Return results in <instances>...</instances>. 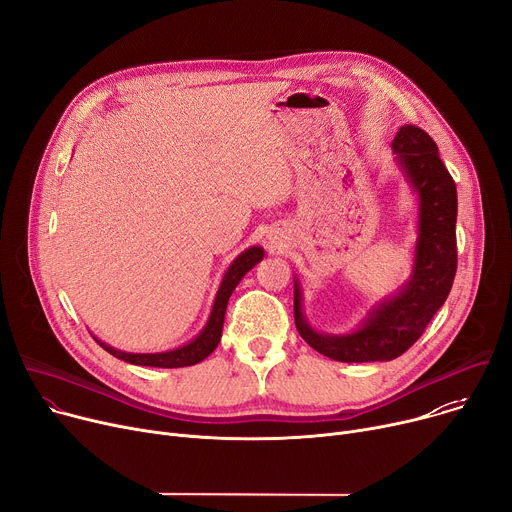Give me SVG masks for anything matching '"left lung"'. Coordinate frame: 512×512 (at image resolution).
<instances>
[{
	"label": "left lung",
	"instance_id": "left-lung-1",
	"mask_svg": "<svg viewBox=\"0 0 512 512\" xmlns=\"http://www.w3.org/2000/svg\"><path fill=\"white\" fill-rule=\"evenodd\" d=\"M393 152L420 199L418 243L412 276L403 288L374 306L360 329L346 335L317 333L302 313V292L294 280V321L300 337L337 362H385L412 348L445 304L457 271V187L430 135L403 125Z\"/></svg>",
	"mask_w": 512,
	"mask_h": 512
}]
</instances>
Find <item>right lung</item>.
<instances>
[{
	"mask_svg": "<svg viewBox=\"0 0 512 512\" xmlns=\"http://www.w3.org/2000/svg\"><path fill=\"white\" fill-rule=\"evenodd\" d=\"M263 249L261 247H251L245 253L238 255L230 267L226 269V274L222 278V284L218 288L214 306H212V313L210 319L206 323V327L201 329V333L193 339V342L175 348V350H168V352H158V354H131V352H121L115 350L111 346H107L105 342H100L96 339L98 346L102 350H107L109 354H113L119 360H125L129 364H138V366H154V368H181V366H193L201 360H206L216 346L220 344V337H222V327H224V315H226V304L230 294L234 292V288L238 286V282L243 280V276L247 274L249 269H253L261 259H263Z\"/></svg>",
	"mask_w": 512,
	"mask_h": 512,
	"instance_id": "1",
	"label": "right lung"
}]
</instances>
